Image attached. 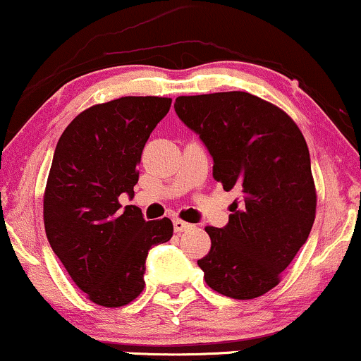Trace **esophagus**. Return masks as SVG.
Segmentation results:
<instances>
[{"mask_svg":"<svg viewBox=\"0 0 361 361\" xmlns=\"http://www.w3.org/2000/svg\"><path fill=\"white\" fill-rule=\"evenodd\" d=\"M173 226H175V231H178V233H181V231L190 230V228L193 226V225H190V223L180 220V218H175V220H173Z\"/></svg>","mask_w":361,"mask_h":361,"instance_id":"1","label":"esophagus"}]
</instances>
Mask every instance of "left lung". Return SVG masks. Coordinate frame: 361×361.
Returning a JSON list of instances; mask_svg holds the SVG:
<instances>
[{
	"label": "left lung",
	"instance_id": "obj_1",
	"mask_svg": "<svg viewBox=\"0 0 361 361\" xmlns=\"http://www.w3.org/2000/svg\"><path fill=\"white\" fill-rule=\"evenodd\" d=\"M178 118L213 158V178L238 190L223 228L207 226L212 250L198 267L209 288L250 300L275 288L308 240L317 193L300 128L275 104L245 91L178 97Z\"/></svg>",
	"mask_w": 361,
	"mask_h": 361
}]
</instances>
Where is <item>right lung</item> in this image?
<instances>
[{"label":"right lung","mask_w":361,"mask_h":361,"mask_svg":"<svg viewBox=\"0 0 361 361\" xmlns=\"http://www.w3.org/2000/svg\"><path fill=\"white\" fill-rule=\"evenodd\" d=\"M171 98L125 97L85 109L58 140L44 191L53 252L91 302L116 308L145 288L149 248L173 236L170 218L147 221L126 204L138 183L145 143Z\"/></svg>","instance_id":"obj_1"}]
</instances>
